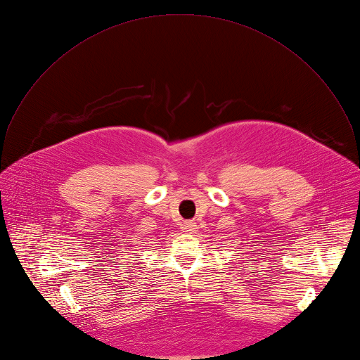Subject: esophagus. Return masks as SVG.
I'll use <instances>...</instances> for the list:
<instances>
[{
	"label": "esophagus",
	"mask_w": 360,
	"mask_h": 360,
	"mask_svg": "<svg viewBox=\"0 0 360 360\" xmlns=\"http://www.w3.org/2000/svg\"><path fill=\"white\" fill-rule=\"evenodd\" d=\"M183 229L187 233H194L197 231V224L194 221H186L183 225Z\"/></svg>",
	"instance_id": "1"
}]
</instances>
